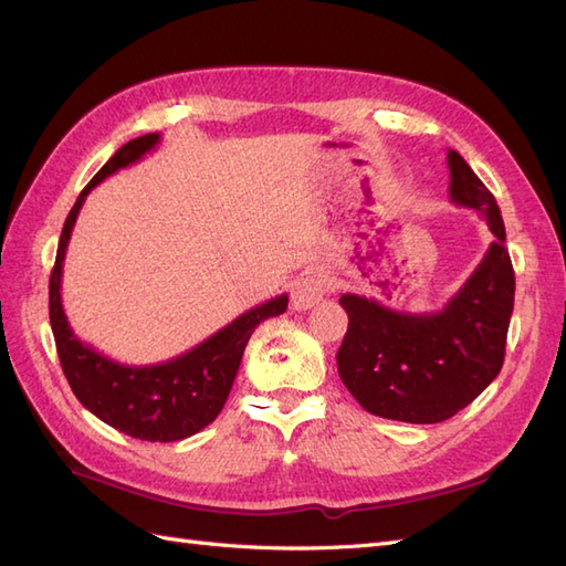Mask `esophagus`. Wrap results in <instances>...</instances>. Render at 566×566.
<instances>
[{
    "label": "esophagus",
    "mask_w": 566,
    "mask_h": 566,
    "mask_svg": "<svg viewBox=\"0 0 566 566\" xmlns=\"http://www.w3.org/2000/svg\"><path fill=\"white\" fill-rule=\"evenodd\" d=\"M325 295V279L321 271H304L302 276L293 283L290 290V302H293V310L306 312L312 310L316 302H321Z\"/></svg>",
    "instance_id": "34e87169"
}]
</instances>
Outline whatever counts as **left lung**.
Segmentation results:
<instances>
[{"instance_id": "obj_1", "label": "left lung", "mask_w": 566, "mask_h": 566, "mask_svg": "<svg viewBox=\"0 0 566 566\" xmlns=\"http://www.w3.org/2000/svg\"><path fill=\"white\" fill-rule=\"evenodd\" d=\"M451 200L486 219L495 241L437 314L394 312L361 295H342L349 328L337 373L368 413L432 424L472 403L503 368L515 306V271L495 198L458 150L447 156Z\"/></svg>"}]
</instances>
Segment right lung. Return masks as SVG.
<instances>
[{"instance_id": "1", "label": "right lung", "mask_w": 566, "mask_h": 566, "mask_svg": "<svg viewBox=\"0 0 566 566\" xmlns=\"http://www.w3.org/2000/svg\"><path fill=\"white\" fill-rule=\"evenodd\" d=\"M160 144V134L132 139L84 186L67 214L56 264L49 279V321L54 331L61 368L77 401L115 430L142 441H179L205 430L224 408L238 366L256 325L287 310V295L273 297L231 321L212 337L181 356L153 366H127L96 352L73 333L61 304L63 260L84 200L117 169L142 160Z\"/></svg>"}]
</instances>
